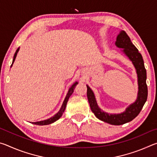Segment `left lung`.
<instances>
[{
  "instance_id": "left-lung-1",
  "label": "left lung",
  "mask_w": 157,
  "mask_h": 157,
  "mask_svg": "<svg viewBox=\"0 0 157 157\" xmlns=\"http://www.w3.org/2000/svg\"><path fill=\"white\" fill-rule=\"evenodd\" d=\"M116 46L120 48H123L122 51L132 61L136 68L139 85V91L136 101L127 107L123 113L116 114L106 113L98 107L94 92L88 85H86L87 98L92 112L99 120L114 125H121L132 121L136 118L145 105L147 98V86L146 84L147 74L141 54L132 43L129 36L124 31L121 30L117 36Z\"/></svg>"
}]
</instances>
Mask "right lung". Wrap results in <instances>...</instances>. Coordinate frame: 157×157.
I'll list each match as a JSON object with an SVG mask.
<instances>
[{"instance_id":"obj_1","label":"right lung","mask_w":157,"mask_h":157,"mask_svg":"<svg viewBox=\"0 0 157 157\" xmlns=\"http://www.w3.org/2000/svg\"><path fill=\"white\" fill-rule=\"evenodd\" d=\"M18 50H19V48L17 50V51H16L15 54L14 55V59H13V61H12V63L11 66H12L13 63H14V60L16 59V57H17V53L18 52ZM78 84V82H75V83H74L72 86H71L70 88H69V90L68 91V94H66V96L64 100H63V104L62 105V107H61V109H59V111H58V112L55 114V116H53L52 117H51V118H50L48 119H47V120H44V121H38V122H34V123H32L34 124H36V125H46V124H51L52 123H54V122H55L56 121H57L58 119L60 118V117L62 116L63 113L65 111V109H66V104H67V102L68 100L69 99V98H70V96L71 95H72V94L74 91V89H75V87L76 86V85Z\"/></svg>"}]
</instances>
